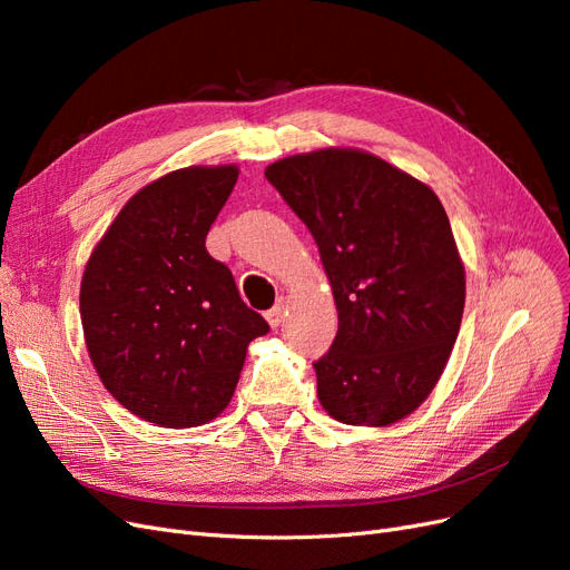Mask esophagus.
Here are the masks:
<instances>
[{"label":"esophagus","mask_w":570,"mask_h":570,"mask_svg":"<svg viewBox=\"0 0 570 570\" xmlns=\"http://www.w3.org/2000/svg\"><path fill=\"white\" fill-rule=\"evenodd\" d=\"M285 314H287V302L281 299L278 304L271 308V312H266V321H268L271 327H278L285 321Z\"/></svg>","instance_id":"34e87169"}]
</instances>
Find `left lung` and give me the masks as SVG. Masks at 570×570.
I'll return each instance as SVG.
<instances>
[{"mask_svg":"<svg viewBox=\"0 0 570 570\" xmlns=\"http://www.w3.org/2000/svg\"><path fill=\"white\" fill-rule=\"evenodd\" d=\"M312 230L337 306L318 358V402L347 425L385 428L438 385L461 327L465 268L438 195L371 151L325 147L266 166Z\"/></svg>","mask_w":570,"mask_h":570,"instance_id":"1","label":"left lung"}]
</instances>
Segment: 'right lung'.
I'll list each match as a JSON object with an SVG mask.
<instances>
[{"mask_svg": "<svg viewBox=\"0 0 570 570\" xmlns=\"http://www.w3.org/2000/svg\"><path fill=\"white\" fill-rule=\"evenodd\" d=\"M235 164L187 166L126 202L80 283L92 366L118 404L161 428H197L233 400L247 347L268 323L239 299L206 233L237 183Z\"/></svg>", "mask_w": 570, "mask_h": 570, "instance_id": "1", "label": "right lung"}]
</instances>
